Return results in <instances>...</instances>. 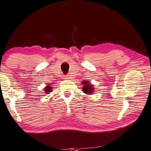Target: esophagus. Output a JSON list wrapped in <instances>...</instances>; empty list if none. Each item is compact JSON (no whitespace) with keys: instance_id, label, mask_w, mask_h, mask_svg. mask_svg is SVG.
Wrapping results in <instances>:
<instances>
[{"instance_id":"1","label":"esophagus","mask_w":151,"mask_h":151,"mask_svg":"<svg viewBox=\"0 0 151 151\" xmlns=\"http://www.w3.org/2000/svg\"><path fill=\"white\" fill-rule=\"evenodd\" d=\"M64 78H65V79H69L70 77H69V76H65Z\"/></svg>"}]
</instances>
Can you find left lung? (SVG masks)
I'll return each instance as SVG.
<instances>
[{
  "label": "left lung",
  "mask_w": 151,
  "mask_h": 151,
  "mask_svg": "<svg viewBox=\"0 0 151 151\" xmlns=\"http://www.w3.org/2000/svg\"><path fill=\"white\" fill-rule=\"evenodd\" d=\"M83 84V88L82 91L85 94L91 95L94 92V86H93V84L89 81H82Z\"/></svg>",
  "instance_id": "left-lung-1"
}]
</instances>
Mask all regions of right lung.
<instances>
[{
  "label": "right lung",
  "instance_id": "obj_1",
  "mask_svg": "<svg viewBox=\"0 0 151 151\" xmlns=\"http://www.w3.org/2000/svg\"><path fill=\"white\" fill-rule=\"evenodd\" d=\"M53 88H52V87H51L50 86H46V88H44V91H45V93L46 94H49L50 92H52V89Z\"/></svg>",
  "mask_w": 151,
  "mask_h": 151
}]
</instances>
